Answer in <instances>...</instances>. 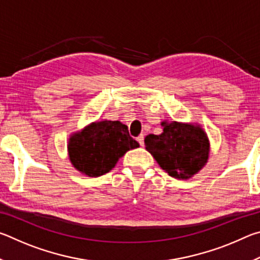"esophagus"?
<instances>
[{
    "label": "esophagus",
    "mask_w": 260,
    "mask_h": 260,
    "mask_svg": "<svg viewBox=\"0 0 260 260\" xmlns=\"http://www.w3.org/2000/svg\"><path fill=\"white\" fill-rule=\"evenodd\" d=\"M136 141H138V142L140 143V146L142 147L143 143H144V136H143V134H140L138 138H136Z\"/></svg>",
    "instance_id": "34e87169"
}]
</instances>
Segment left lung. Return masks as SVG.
I'll return each mask as SVG.
<instances>
[{"label":"left lung","mask_w":260,"mask_h":260,"mask_svg":"<svg viewBox=\"0 0 260 260\" xmlns=\"http://www.w3.org/2000/svg\"><path fill=\"white\" fill-rule=\"evenodd\" d=\"M161 125L164 126L161 134L146 136V149L171 177L191 178L208 161V136L199 126L177 121Z\"/></svg>","instance_id":"obj_1"}]
</instances>
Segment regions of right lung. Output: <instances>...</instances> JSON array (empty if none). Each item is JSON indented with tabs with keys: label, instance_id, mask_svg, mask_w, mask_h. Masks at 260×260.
<instances>
[{
	"label": "right lung",
	"instance_id": "add662e5",
	"mask_svg": "<svg viewBox=\"0 0 260 260\" xmlns=\"http://www.w3.org/2000/svg\"><path fill=\"white\" fill-rule=\"evenodd\" d=\"M140 147L120 121H99L73 135L69 142L70 160L81 173L100 177L111 171L126 151Z\"/></svg>",
	"mask_w": 260,
	"mask_h": 260
}]
</instances>
